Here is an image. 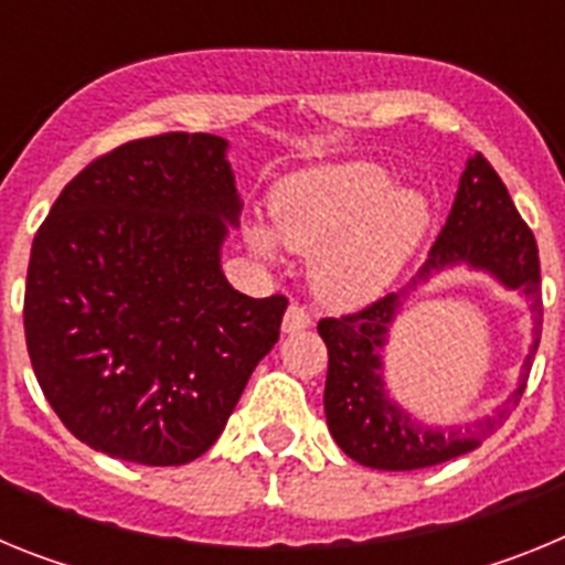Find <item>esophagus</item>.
Instances as JSON below:
<instances>
[{"label": "esophagus", "mask_w": 565, "mask_h": 565, "mask_svg": "<svg viewBox=\"0 0 565 565\" xmlns=\"http://www.w3.org/2000/svg\"><path fill=\"white\" fill-rule=\"evenodd\" d=\"M313 326V319L311 313L306 311L302 306H297V302H291L286 311V317H282V331L286 333H299V331H306V328Z\"/></svg>", "instance_id": "34e87169"}]
</instances>
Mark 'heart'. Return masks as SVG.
Listing matches in <instances>:
<instances>
[{
	"label": "heart",
	"instance_id": "1",
	"mask_svg": "<svg viewBox=\"0 0 565 565\" xmlns=\"http://www.w3.org/2000/svg\"><path fill=\"white\" fill-rule=\"evenodd\" d=\"M430 226L422 192L393 186V174L371 161L331 163L288 178L274 194V235L248 226V246L274 259L277 237L311 254L308 279L319 302L356 308L391 286Z\"/></svg>",
	"mask_w": 565,
	"mask_h": 565
}]
</instances>
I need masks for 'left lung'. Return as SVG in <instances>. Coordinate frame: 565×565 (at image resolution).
Here are the masks:
<instances>
[{
	"instance_id": "obj_1",
	"label": "left lung",
	"mask_w": 565,
	"mask_h": 565,
	"mask_svg": "<svg viewBox=\"0 0 565 565\" xmlns=\"http://www.w3.org/2000/svg\"><path fill=\"white\" fill-rule=\"evenodd\" d=\"M467 265L483 270L510 290H521L533 302V344L519 374V387L497 412L467 428L441 431L411 417L392 402L383 384L381 353L401 299L433 273ZM541 259L535 234L521 221L515 203L498 172L481 152L472 154L458 181L456 201L430 257L418 268L411 286L376 299L359 313L319 319V337L328 344L326 418L339 450L362 467L407 472L436 467L481 447L487 433L518 407L541 344Z\"/></svg>"
}]
</instances>
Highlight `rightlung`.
<instances>
[{"mask_svg":"<svg viewBox=\"0 0 565 565\" xmlns=\"http://www.w3.org/2000/svg\"><path fill=\"white\" fill-rule=\"evenodd\" d=\"M228 141L167 132L102 154L33 237L24 337L44 398L78 441L181 467L217 441L288 299L234 291Z\"/></svg>","mask_w":565,"mask_h":565,"instance_id":"1","label":"right lung"}]
</instances>
